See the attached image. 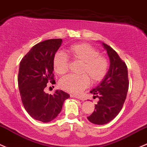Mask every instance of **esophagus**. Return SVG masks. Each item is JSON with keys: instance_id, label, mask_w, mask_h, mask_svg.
<instances>
[{"instance_id": "obj_1", "label": "esophagus", "mask_w": 147, "mask_h": 147, "mask_svg": "<svg viewBox=\"0 0 147 147\" xmlns=\"http://www.w3.org/2000/svg\"><path fill=\"white\" fill-rule=\"evenodd\" d=\"M70 96H71V97H73V98H78V99H80V100H83V98H82L81 96H79L75 95V94H70Z\"/></svg>"}]
</instances>
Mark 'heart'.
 Here are the masks:
<instances>
[{
	"mask_svg": "<svg viewBox=\"0 0 147 147\" xmlns=\"http://www.w3.org/2000/svg\"><path fill=\"white\" fill-rule=\"evenodd\" d=\"M67 53L75 61L82 63L81 75H69L60 80L61 89L72 94H80L89 86L90 79L98 82L104 79L109 70V61L106 57L99 55V51L86 43L69 46ZM54 71L60 75H64L69 68V60L62 53H57L53 59Z\"/></svg>",
	"mask_w": 147,
	"mask_h": 147,
	"instance_id": "1",
	"label": "heart"
}]
</instances>
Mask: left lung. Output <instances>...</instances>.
Segmentation results:
<instances>
[{
    "label": "left lung",
    "instance_id": "1",
    "mask_svg": "<svg viewBox=\"0 0 147 147\" xmlns=\"http://www.w3.org/2000/svg\"><path fill=\"white\" fill-rule=\"evenodd\" d=\"M110 58V67L101 84L90 93L99 98L87 119L96 125L109 123L118 115L124 104L129 87L127 67L111 46L103 43Z\"/></svg>",
    "mask_w": 147,
    "mask_h": 147
}]
</instances>
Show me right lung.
<instances>
[{"mask_svg":"<svg viewBox=\"0 0 147 147\" xmlns=\"http://www.w3.org/2000/svg\"><path fill=\"white\" fill-rule=\"evenodd\" d=\"M62 42L61 38H52L38 43L20 63L18 86L22 104L31 117L43 123L56 118L69 97L62 90L53 95L44 92L49 84H55L53 59Z\"/></svg>","mask_w":147,"mask_h":147,"instance_id":"1","label":"right lung"}]
</instances>
